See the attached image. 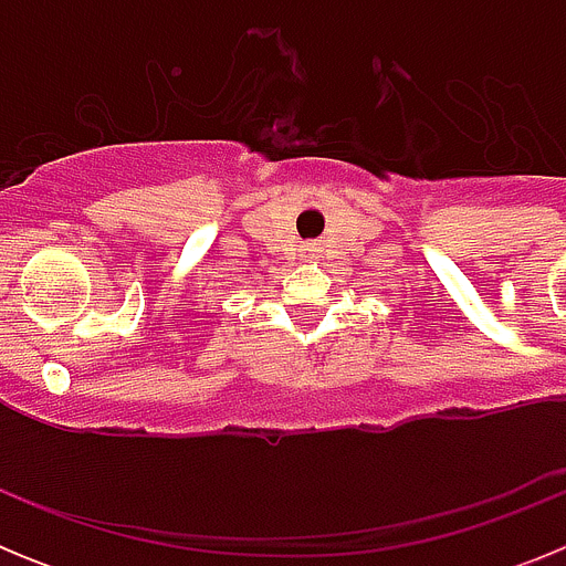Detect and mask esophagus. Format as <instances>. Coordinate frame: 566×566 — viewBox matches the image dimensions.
Wrapping results in <instances>:
<instances>
[{"mask_svg": "<svg viewBox=\"0 0 566 566\" xmlns=\"http://www.w3.org/2000/svg\"><path fill=\"white\" fill-rule=\"evenodd\" d=\"M303 252H306V254H303V258H306L308 260V263H314V249H303Z\"/></svg>", "mask_w": 566, "mask_h": 566, "instance_id": "1", "label": "esophagus"}]
</instances>
